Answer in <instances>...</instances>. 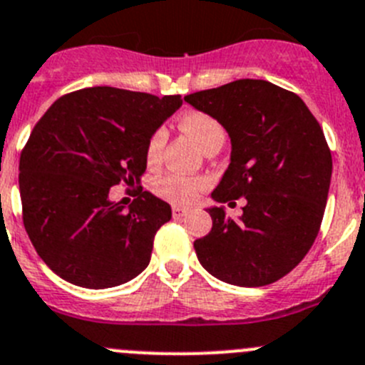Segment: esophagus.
I'll list each match as a JSON object with an SVG mask.
<instances>
[{"label": "esophagus", "instance_id": "34e87169", "mask_svg": "<svg viewBox=\"0 0 365 365\" xmlns=\"http://www.w3.org/2000/svg\"><path fill=\"white\" fill-rule=\"evenodd\" d=\"M187 214H189V210H187V208H183V207H173V217H175V219L183 217V215H187Z\"/></svg>", "mask_w": 365, "mask_h": 365}]
</instances>
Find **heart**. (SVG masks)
Masks as SVG:
<instances>
[{
	"mask_svg": "<svg viewBox=\"0 0 365 365\" xmlns=\"http://www.w3.org/2000/svg\"><path fill=\"white\" fill-rule=\"evenodd\" d=\"M180 128L196 140L197 146L203 151L212 150L214 146H222L225 143V128L214 115L207 112L190 110L180 118ZM165 130H155L150 137L146 146V160L148 164H158L164 153L165 146ZM207 187V182L200 176H183L176 173L162 176L155 183V190L158 196L165 197L168 201L176 205H189L197 200L201 190Z\"/></svg>",
	"mask_w": 365,
	"mask_h": 365,
	"instance_id": "1",
	"label": "heart"
}]
</instances>
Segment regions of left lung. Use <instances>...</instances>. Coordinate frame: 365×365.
<instances>
[{
  "mask_svg": "<svg viewBox=\"0 0 365 365\" xmlns=\"http://www.w3.org/2000/svg\"><path fill=\"white\" fill-rule=\"evenodd\" d=\"M185 101L214 115L232 140L212 197H246L237 221L222 207L208 208L212 230L194 240L197 260L239 287L280 280L309 253L327 207L331 153L319 123L298 94L265 80H235Z\"/></svg>",
  "mask_w": 365,
  "mask_h": 365,
  "instance_id": "1",
  "label": "left lung"
}]
</instances>
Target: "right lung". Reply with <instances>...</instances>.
I'll use <instances>...</instances> for the list:
<instances>
[{
  "label": "right lung",
  "mask_w": 365,
  "mask_h": 365,
  "mask_svg": "<svg viewBox=\"0 0 365 365\" xmlns=\"http://www.w3.org/2000/svg\"><path fill=\"white\" fill-rule=\"evenodd\" d=\"M180 105L182 96L88 87L58 98L35 125L19 160L23 222L60 278L108 289L148 267L171 207L140 185L128 209L108 192L140 183L148 140Z\"/></svg>",
  "instance_id": "right-lung-1"
}]
</instances>
